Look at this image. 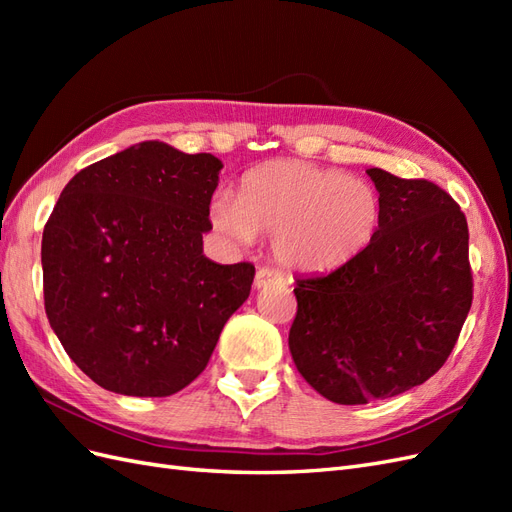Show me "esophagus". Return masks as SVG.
Wrapping results in <instances>:
<instances>
[{
	"instance_id": "esophagus-1",
	"label": "esophagus",
	"mask_w": 512,
	"mask_h": 512,
	"mask_svg": "<svg viewBox=\"0 0 512 512\" xmlns=\"http://www.w3.org/2000/svg\"><path fill=\"white\" fill-rule=\"evenodd\" d=\"M282 282H286V277H284L280 271L269 269V267H262V269H258V273H256L254 286H256V288H267V286H271V284H282Z\"/></svg>"
}]
</instances>
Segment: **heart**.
<instances>
[{
  "label": "heart",
  "instance_id": "heart-1",
  "mask_svg": "<svg viewBox=\"0 0 512 512\" xmlns=\"http://www.w3.org/2000/svg\"><path fill=\"white\" fill-rule=\"evenodd\" d=\"M380 213L374 185L303 160L262 164L241 179L237 200L220 194L209 207L226 237L275 239V258L299 273H329L359 256Z\"/></svg>",
  "mask_w": 512,
  "mask_h": 512
}]
</instances>
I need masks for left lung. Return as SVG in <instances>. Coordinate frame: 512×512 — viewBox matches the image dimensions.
<instances>
[{"mask_svg": "<svg viewBox=\"0 0 512 512\" xmlns=\"http://www.w3.org/2000/svg\"><path fill=\"white\" fill-rule=\"evenodd\" d=\"M367 175L382 205L374 237L344 267L297 280L288 335L299 374L342 406L429 380L472 307L468 222L451 194L382 168Z\"/></svg>", "mask_w": 512, "mask_h": 512, "instance_id": "obj_1", "label": "left lung"}]
</instances>
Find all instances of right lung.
I'll return each mask as SVG.
<instances>
[{
	"mask_svg": "<svg viewBox=\"0 0 512 512\" xmlns=\"http://www.w3.org/2000/svg\"><path fill=\"white\" fill-rule=\"evenodd\" d=\"M222 162L145 141L76 173L42 232L44 309L102 389L168 397L200 376L250 297L252 262L203 254Z\"/></svg>",
	"mask_w": 512,
	"mask_h": 512,
	"instance_id": "right-lung-1",
	"label": "right lung"
}]
</instances>
